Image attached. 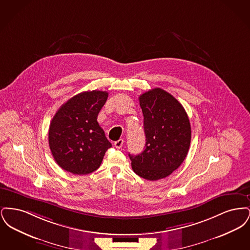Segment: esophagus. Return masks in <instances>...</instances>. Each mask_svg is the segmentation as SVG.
I'll return each instance as SVG.
<instances>
[{
	"label": "esophagus",
	"instance_id": "34e87169",
	"mask_svg": "<svg viewBox=\"0 0 250 250\" xmlns=\"http://www.w3.org/2000/svg\"><path fill=\"white\" fill-rule=\"evenodd\" d=\"M123 144H124V140H123V139H120L117 142L114 143V146H115L117 149H120V148L123 146Z\"/></svg>",
	"mask_w": 250,
	"mask_h": 250
}]
</instances>
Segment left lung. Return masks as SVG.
I'll return each mask as SVG.
<instances>
[{"label": "left lung", "mask_w": 250, "mask_h": 250, "mask_svg": "<svg viewBox=\"0 0 250 250\" xmlns=\"http://www.w3.org/2000/svg\"><path fill=\"white\" fill-rule=\"evenodd\" d=\"M139 100L146 143L140 155H128L136 174L156 181L171 174L187 157L190 146V123L182 104L160 88L144 93Z\"/></svg>", "instance_id": "left-lung-1"}]
</instances>
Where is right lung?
I'll return each instance as SVG.
<instances>
[{"label":"right lung","instance_id":"obj_1","mask_svg":"<svg viewBox=\"0 0 250 250\" xmlns=\"http://www.w3.org/2000/svg\"><path fill=\"white\" fill-rule=\"evenodd\" d=\"M107 92H83L62 104L51 120L48 144L62 169L83 175L96 170L111 143L97 123Z\"/></svg>","mask_w":250,"mask_h":250}]
</instances>
